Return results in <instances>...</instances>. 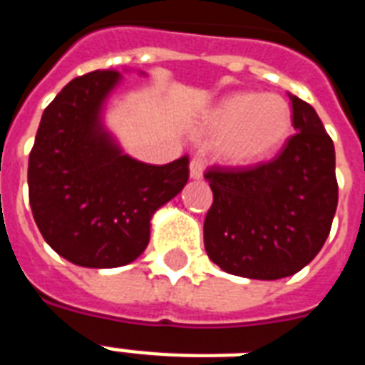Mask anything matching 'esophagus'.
<instances>
[{
  "label": "esophagus",
  "instance_id": "esophagus-1",
  "mask_svg": "<svg viewBox=\"0 0 365 365\" xmlns=\"http://www.w3.org/2000/svg\"><path fill=\"white\" fill-rule=\"evenodd\" d=\"M189 174H191V178H193V180H202V176H205V163H202V159H200V157H193V159H191V165H189Z\"/></svg>",
  "mask_w": 365,
  "mask_h": 365
}]
</instances>
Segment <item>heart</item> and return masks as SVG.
Masks as SVG:
<instances>
[{"mask_svg": "<svg viewBox=\"0 0 365 365\" xmlns=\"http://www.w3.org/2000/svg\"><path fill=\"white\" fill-rule=\"evenodd\" d=\"M202 128L206 134L222 136L220 153L227 163L254 165L286 142L292 110L277 94L237 93L208 111Z\"/></svg>", "mask_w": 365, "mask_h": 365, "instance_id": "1", "label": "heart"}]
</instances>
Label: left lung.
Instances as JSON below:
<instances>
[{
	"label": "left lung",
	"instance_id": "8db88e82",
	"mask_svg": "<svg viewBox=\"0 0 365 365\" xmlns=\"http://www.w3.org/2000/svg\"><path fill=\"white\" fill-rule=\"evenodd\" d=\"M295 134L269 163L212 166L214 202L205 220L206 254L220 269L278 280L309 265L328 239L337 208L335 149L311 104L289 94Z\"/></svg>",
	"mask_w": 365,
	"mask_h": 365
}]
</instances>
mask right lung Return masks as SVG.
Here are the masks:
<instances>
[{"mask_svg":"<svg viewBox=\"0 0 365 365\" xmlns=\"http://www.w3.org/2000/svg\"><path fill=\"white\" fill-rule=\"evenodd\" d=\"M115 70L76 77L45 108L28 160L30 206L43 239L64 259L91 269L130 263L149 242L155 210L189 178L183 155L145 165L125 155L102 125Z\"/></svg>","mask_w":365,"mask_h":365,"instance_id":"1","label":"right lung"}]
</instances>
